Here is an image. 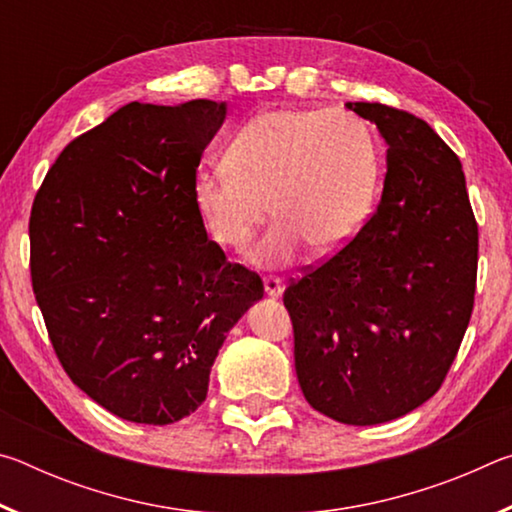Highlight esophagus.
<instances>
[{"label":"esophagus","instance_id":"34e87169","mask_svg":"<svg viewBox=\"0 0 512 512\" xmlns=\"http://www.w3.org/2000/svg\"><path fill=\"white\" fill-rule=\"evenodd\" d=\"M282 289H284L282 277H277V275H266L264 277V291L268 293V296H280Z\"/></svg>","mask_w":512,"mask_h":512}]
</instances>
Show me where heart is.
<instances>
[{
    "instance_id": "obj_1",
    "label": "heart",
    "mask_w": 512,
    "mask_h": 512,
    "mask_svg": "<svg viewBox=\"0 0 512 512\" xmlns=\"http://www.w3.org/2000/svg\"><path fill=\"white\" fill-rule=\"evenodd\" d=\"M225 162L196 178L198 214L221 248L244 250L271 203L277 221L253 253L262 266L289 264L307 244L318 255L348 246L377 196V140L345 110H268L241 128Z\"/></svg>"
}]
</instances>
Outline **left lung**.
<instances>
[{"instance_id": "1", "label": "left lung", "mask_w": 512, "mask_h": 512, "mask_svg": "<svg viewBox=\"0 0 512 512\" xmlns=\"http://www.w3.org/2000/svg\"><path fill=\"white\" fill-rule=\"evenodd\" d=\"M388 144L377 210L284 291L302 395L327 418L379 424L438 393L470 325L479 230L458 155L427 121L348 103Z\"/></svg>"}]
</instances>
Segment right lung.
<instances>
[{"label":"right lung","mask_w":512,"mask_h":512,"mask_svg":"<svg viewBox=\"0 0 512 512\" xmlns=\"http://www.w3.org/2000/svg\"><path fill=\"white\" fill-rule=\"evenodd\" d=\"M225 103L133 101L69 142L29 219L31 284L67 377L121 420L203 404L212 363L262 277L207 239L196 169Z\"/></svg>","instance_id":"obj_1"}]
</instances>
